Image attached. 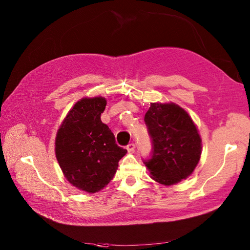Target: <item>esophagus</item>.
Wrapping results in <instances>:
<instances>
[{"label": "esophagus", "instance_id": "34e87169", "mask_svg": "<svg viewBox=\"0 0 250 250\" xmlns=\"http://www.w3.org/2000/svg\"><path fill=\"white\" fill-rule=\"evenodd\" d=\"M126 149H128V151H133L135 149V144H133V143H130V144L126 146Z\"/></svg>", "mask_w": 250, "mask_h": 250}]
</instances>
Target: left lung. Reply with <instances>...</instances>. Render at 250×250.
Masks as SVG:
<instances>
[{"instance_id":"obj_1","label":"left lung","mask_w":250,"mask_h":250,"mask_svg":"<svg viewBox=\"0 0 250 250\" xmlns=\"http://www.w3.org/2000/svg\"><path fill=\"white\" fill-rule=\"evenodd\" d=\"M145 124L152 141L151 159L144 161L157 183L172 186L188 178L202 152L199 130L189 114L175 103H150Z\"/></svg>"}]
</instances>
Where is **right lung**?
<instances>
[{"label": "right lung", "instance_id": "add662e5", "mask_svg": "<svg viewBox=\"0 0 250 250\" xmlns=\"http://www.w3.org/2000/svg\"><path fill=\"white\" fill-rule=\"evenodd\" d=\"M103 97L83 98L58 129L55 152L67 182L88 193L107 186L126 150L116 144L113 132L101 121Z\"/></svg>", "mask_w": 250, "mask_h": 250}]
</instances>
